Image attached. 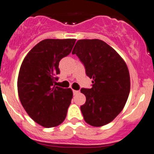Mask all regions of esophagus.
Returning <instances> with one entry per match:
<instances>
[{"label": "esophagus", "mask_w": 154, "mask_h": 154, "mask_svg": "<svg viewBox=\"0 0 154 154\" xmlns=\"http://www.w3.org/2000/svg\"><path fill=\"white\" fill-rule=\"evenodd\" d=\"M78 92H79V90H73V94H74V95H77Z\"/></svg>", "instance_id": "34e87169"}]
</instances>
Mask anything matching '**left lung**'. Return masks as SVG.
Here are the masks:
<instances>
[{
	"label": "left lung",
	"mask_w": 154,
	"mask_h": 154,
	"mask_svg": "<svg viewBox=\"0 0 154 154\" xmlns=\"http://www.w3.org/2000/svg\"><path fill=\"white\" fill-rule=\"evenodd\" d=\"M72 54L84 65L92 79L91 89L82 88L86 102L81 105L83 119L92 126L110 123L122 111L130 91V78L126 63L112 47L98 39L79 40Z\"/></svg>",
	"instance_id": "left-lung-1"
}]
</instances>
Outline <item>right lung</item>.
<instances>
[{"instance_id": "1", "label": "right lung", "mask_w": 154, "mask_h": 154, "mask_svg": "<svg viewBox=\"0 0 154 154\" xmlns=\"http://www.w3.org/2000/svg\"><path fill=\"white\" fill-rule=\"evenodd\" d=\"M75 39H46L34 46L22 62L18 77V93L30 117L46 128L65 120L71 104V89L55 86L60 74L59 64L71 53Z\"/></svg>"}]
</instances>
